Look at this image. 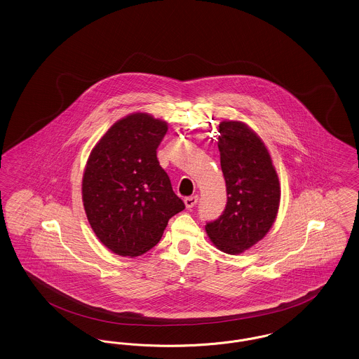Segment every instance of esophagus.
Instances as JSON below:
<instances>
[{"label":"esophagus","instance_id":"34e87169","mask_svg":"<svg viewBox=\"0 0 359 359\" xmlns=\"http://www.w3.org/2000/svg\"><path fill=\"white\" fill-rule=\"evenodd\" d=\"M198 203V195H194V196H188L184 199V205L187 208H192L194 205Z\"/></svg>","mask_w":359,"mask_h":359}]
</instances>
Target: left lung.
Returning a JSON list of instances; mask_svg holds the SVG:
<instances>
[{"mask_svg":"<svg viewBox=\"0 0 359 359\" xmlns=\"http://www.w3.org/2000/svg\"><path fill=\"white\" fill-rule=\"evenodd\" d=\"M219 133L227 205L219 219L205 224V233L221 252L236 256L272 229L281 189L271 154L252 128L241 121H222Z\"/></svg>","mask_w":359,"mask_h":359,"instance_id":"left-lung-1","label":"left lung"}]
</instances>
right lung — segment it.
Wrapping results in <instances>:
<instances>
[{
  "label": "right lung",
  "instance_id": "obj_1",
  "mask_svg": "<svg viewBox=\"0 0 359 359\" xmlns=\"http://www.w3.org/2000/svg\"><path fill=\"white\" fill-rule=\"evenodd\" d=\"M167 130L165 121L132 113L107 129L87 158L86 217L97 238L118 256L147 253L170 218L184 210L156 154Z\"/></svg>",
  "mask_w": 359,
  "mask_h": 359
}]
</instances>
